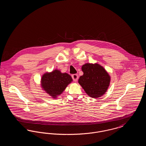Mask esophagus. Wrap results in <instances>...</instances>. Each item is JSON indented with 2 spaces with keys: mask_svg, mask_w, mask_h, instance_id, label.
<instances>
[{
  "mask_svg": "<svg viewBox=\"0 0 146 146\" xmlns=\"http://www.w3.org/2000/svg\"><path fill=\"white\" fill-rule=\"evenodd\" d=\"M72 77L73 80L74 82H76V81L78 80V74H73V75L72 76Z\"/></svg>",
  "mask_w": 146,
  "mask_h": 146,
  "instance_id": "esophagus-1",
  "label": "esophagus"
}]
</instances>
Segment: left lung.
I'll list each match as a JSON object with an SVG mask.
<instances>
[{"label": "left lung", "instance_id": "obj_1", "mask_svg": "<svg viewBox=\"0 0 146 146\" xmlns=\"http://www.w3.org/2000/svg\"><path fill=\"white\" fill-rule=\"evenodd\" d=\"M83 76L78 83L91 97L102 96L107 91L111 82V77L104 68L97 63H86L82 67Z\"/></svg>", "mask_w": 146, "mask_h": 146}]
</instances>
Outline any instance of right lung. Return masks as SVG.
I'll return each mask as SVG.
<instances>
[{
  "mask_svg": "<svg viewBox=\"0 0 146 146\" xmlns=\"http://www.w3.org/2000/svg\"><path fill=\"white\" fill-rule=\"evenodd\" d=\"M72 81V77L68 74L62 73L59 70H55L42 75L41 86L43 90L52 98H56Z\"/></svg>",
  "mask_w": 146,
  "mask_h": 146,
  "instance_id": "right-lung-1",
  "label": "right lung"
}]
</instances>
